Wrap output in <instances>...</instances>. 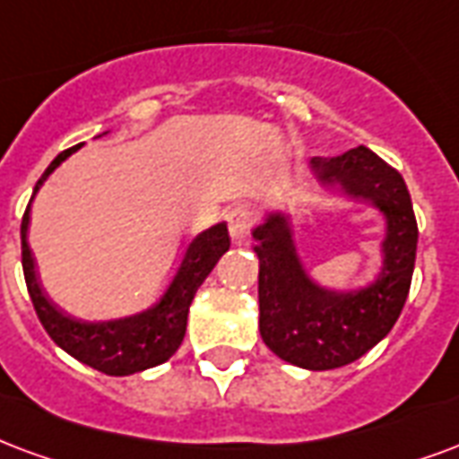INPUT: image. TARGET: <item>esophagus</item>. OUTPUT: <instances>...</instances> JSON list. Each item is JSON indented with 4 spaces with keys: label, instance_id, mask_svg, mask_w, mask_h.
Instances as JSON below:
<instances>
[{
    "label": "esophagus",
    "instance_id": "1",
    "mask_svg": "<svg viewBox=\"0 0 459 459\" xmlns=\"http://www.w3.org/2000/svg\"><path fill=\"white\" fill-rule=\"evenodd\" d=\"M253 223H255V212L246 206V204H240L236 206L233 212L229 213V233L233 240H243L253 229Z\"/></svg>",
    "mask_w": 459,
    "mask_h": 459
}]
</instances>
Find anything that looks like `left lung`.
Wrapping results in <instances>:
<instances>
[{
    "label": "left lung",
    "mask_w": 459,
    "mask_h": 459,
    "mask_svg": "<svg viewBox=\"0 0 459 459\" xmlns=\"http://www.w3.org/2000/svg\"><path fill=\"white\" fill-rule=\"evenodd\" d=\"M314 178L385 216L382 270L359 290H328L308 277L290 213L270 212L253 230L260 260L257 299L264 345L290 365L335 369L375 348L409 297L419 226L406 182L379 155L358 145L338 158H314Z\"/></svg>",
    "instance_id": "8db88e82"
}]
</instances>
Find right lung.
<instances>
[{
	"label": "right lung",
	"instance_id": "1",
	"mask_svg": "<svg viewBox=\"0 0 459 459\" xmlns=\"http://www.w3.org/2000/svg\"><path fill=\"white\" fill-rule=\"evenodd\" d=\"M77 148L80 145L60 152L56 160L50 162L43 178L36 182L33 196L39 195L40 185L53 175V169L63 160H67ZM33 196H30V202H33ZM30 202L22 219L23 277H26V287H29L39 321L46 328V333L56 341V345H60L74 359L111 377L143 372V369L162 365L165 359L172 358L185 338L186 314H189L196 290L209 277L213 264L219 263V257L230 247L226 223H216L189 240L185 255L179 260L178 273L168 284L160 301H155L151 308H145L141 314L114 318V321H82V318H74V316L65 314L63 308H57L36 280V263H33L29 240H26Z\"/></svg>",
	"mask_w": 459,
	"mask_h": 459
}]
</instances>
